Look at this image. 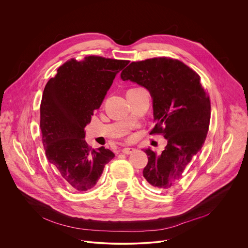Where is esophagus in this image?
<instances>
[{"mask_svg":"<svg viewBox=\"0 0 248 248\" xmlns=\"http://www.w3.org/2000/svg\"><path fill=\"white\" fill-rule=\"evenodd\" d=\"M134 151H135L134 148H124V149L122 150V152H123L124 154H125V155H129V154L133 153Z\"/></svg>","mask_w":248,"mask_h":248,"instance_id":"esophagus-1","label":"esophagus"}]
</instances>
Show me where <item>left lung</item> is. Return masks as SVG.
<instances>
[{
	"instance_id": "left-lung-1",
	"label": "left lung",
	"mask_w": 248,
	"mask_h": 248,
	"mask_svg": "<svg viewBox=\"0 0 248 248\" xmlns=\"http://www.w3.org/2000/svg\"><path fill=\"white\" fill-rule=\"evenodd\" d=\"M121 78L143 86L153 97L156 124L149 134L162 135L168 144L160 155L145 150L143 176L155 188L170 190L203 146L211 114L209 95L199 74L171 57L131 62Z\"/></svg>"
}]
</instances>
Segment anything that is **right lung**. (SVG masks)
<instances>
[{"mask_svg":"<svg viewBox=\"0 0 248 248\" xmlns=\"http://www.w3.org/2000/svg\"><path fill=\"white\" fill-rule=\"evenodd\" d=\"M128 60L89 55L71 58L58 67L57 74L45 87L40 124L46 155L62 180L73 190L93 188L105 164L114 156L109 149L92 150L85 138L91 123L116 75Z\"/></svg>","mask_w":248,"mask_h":248,"instance_id":"right-lung-1","label":"right lung"}]
</instances>
